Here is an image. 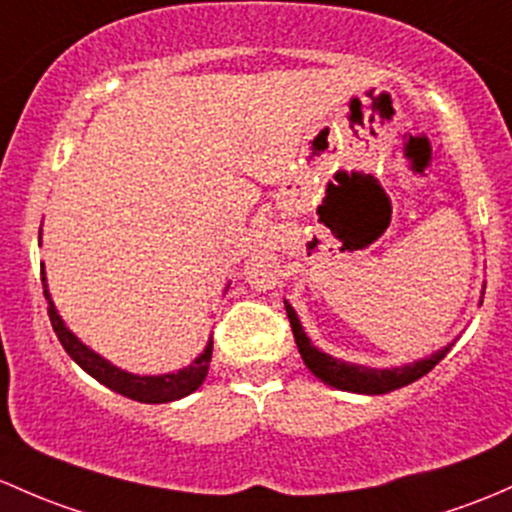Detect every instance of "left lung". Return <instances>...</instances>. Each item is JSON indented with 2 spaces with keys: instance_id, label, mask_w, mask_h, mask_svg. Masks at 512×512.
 Returning <instances> with one entry per match:
<instances>
[{
  "instance_id": "obj_1",
  "label": "left lung",
  "mask_w": 512,
  "mask_h": 512,
  "mask_svg": "<svg viewBox=\"0 0 512 512\" xmlns=\"http://www.w3.org/2000/svg\"><path fill=\"white\" fill-rule=\"evenodd\" d=\"M284 306H287V316H289V324H292L294 341H297V348L301 358H304L306 368H309L316 378L324 380L326 385L338 387V390L363 392V395H383V392L397 390V387H405L414 383L417 378H422V375H427L451 348L446 346L441 348V351L429 355V358L417 360V363L405 365V368H392V370H373V368H363V365L343 363V360L331 358V355L321 353L319 348L311 346V341L306 338L304 328H301L292 306H289L287 301H284Z\"/></svg>"
}]
</instances>
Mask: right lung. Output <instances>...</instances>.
<instances>
[{
    "mask_svg": "<svg viewBox=\"0 0 512 512\" xmlns=\"http://www.w3.org/2000/svg\"><path fill=\"white\" fill-rule=\"evenodd\" d=\"M41 282H46L43 272H41ZM43 294H46V299H48V316H51V326H53V331H56L61 346L66 348V353L71 355L75 363L85 370V373L93 375L95 380H100V383L110 387V390L120 392V395L129 397V400L157 405V402H174V400H181V397L191 395V392L196 390L203 380H206L208 365H211L213 341H208L206 351L198 355V358L193 360L188 368L179 370V373L144 375V378H139V375L125 373V370L115 368V365L107 363L105 358H100L98 353L90 351L88 346H83V343H80L78 338H75L73 333L63 326L61 316H58L56 309H53V301H51V297H48L46 289H43Z\"/></svg>",
    "mask_w": 512,
    "mask_h": 512,
    "instance_id": "obj_1",
    "label": "right lung"
}]
</instances>
